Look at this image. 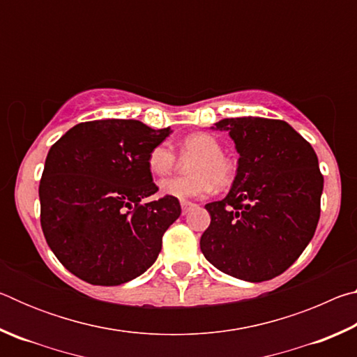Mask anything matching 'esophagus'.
I'll use <instances>...</instances> for the list:
<instances>
[{
	"label": "esophagus",
	"instance_id": "esophagus-1",
	"mask_svg": "<svg viewBox=\"0 0 357 357\" xmlns=\"http://www.w3.org/2000/svg\"><path fill=\"white\" fill-rule=\"evenodd\" d=\"M195 206V204L193 203H190V202H181V209H183V214L185 215L187 213H189V211Z\"/></svg>",
	"mask_w": 357,
	"mask_h": 357
}]
</instances>
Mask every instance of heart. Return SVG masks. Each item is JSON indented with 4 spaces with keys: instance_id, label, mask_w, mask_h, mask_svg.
Returning a JSON list of instances; mask_svg holds the SVG:
<instances>
[{
    "instance_id": "heart-1",
    "label": "heart",
    "mask_w": 357,
    "mask_h": 357,
    "mask_svg": "<svg viewBox=\"0 0 357 357\" xmlns=\"http://www.w3.org/2000/svg\"><path fill=\"white\" fill-rule=\"evenodd\" d=\"M183 155H195L190 160L185 178H170L159 183L162 195L181 202L195 200L209 195L214 184L225 189L234 179V164L223 154L222 143L208 132H193L179 143ZM176 165V155L165 143L155 144L148 154V167L155 176H167Z\"/></svg>"
}]
</instances>
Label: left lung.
<instances>
[{
	"label": "left lung",
	"mask_w": 357,
	"mask_h": 357,
	"mask_svg": "<svg viewBox=\"0 0 357 357\" xmlns=\"http://www.w3.org/2000/svg\"><path fill=\"white\" fill-rule=\"evenodd\" d=\"M239 153L228 195L208 203L200 249L208 261L247 282L271 280L310 243L319 220L323 174L312 144L280 119L227 118Z\"/></svg>",
	"instance_id": "8db88e82"
}]
</instances>
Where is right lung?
<instances>
[{"label":"right lung","mask_w":357,"mask_h":357,"mask_svg":"<svg viewBox=\"0 0 357 357\" xmlns=\"http://www.w3.org/2000/svg\"><path fill=\"white\" fill-rule=\"evenodd\" d=\"M170 134L135 119L88 121L48 151L39 184L42 231L78 279L121 285L159 257L181 204L172 197L144 203L159 190L148 154Z\"/></svg>","instance_id":"1"}]
</instances>
